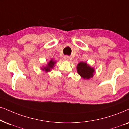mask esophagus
Here are the masks:
<instances>
[{"label":"esophagus","mask_w":129,"mask_h":129,"mask_svg":"<svg viewBox=\"0 0 129 129\" xmlns=\"http://www.w3.org/2000/svg\"><path fill=\"white\" fill-rule=\"evenodd\" d=\"M63 59H64V60H66V61H68L70 58L68 56H65L64 58H63Z\"/></svg>","instance_id":"obj_1"}]
</instances>
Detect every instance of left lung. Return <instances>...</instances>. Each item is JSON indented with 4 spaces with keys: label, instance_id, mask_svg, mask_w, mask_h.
<instances>
[{
    "label": "left lung",
    "instance_id": "obj_1",
    "mask_svg": "<svg viewBox=\"0 0 129 129\" xmlns=\"http://www.w3.org/2000/svg\"><path fill=\"white\" fill-rule=\"evenodd\" d=\"M77 71L78 74L84 79H90L93 77L94 73L93 68L83 62H81L77 66Z\"/></svg>",
    "mask_w": 129,
    "mask_h": 129
}]
</instances>
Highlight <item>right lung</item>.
I'll return each instance as SVG.
<instances>
[{"mask_svg":"<svg viewBox=\"0 0 129 129\" xmlns=\"http://www.w3.org/2000/svg\"><path fill=\"white\" fill-rule=\"evenodd\" d=\"M55 63H56V62L54 61L52 59L49 62L48 65L46 67H43V68H42V70H43V71H45V72L48 73L49 71H50L51 69H52Z\"/></svg>","mask_w":129,"mask_h":129,"instance_id":"add662e5","label":"right lung"}]
</instances>
